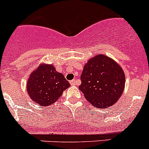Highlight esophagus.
I'll return each instance as SVG.
<instances>
[{"instance_id": "34e87169", "label": "esophagus", "mask_w": 149, "mask_h": 149, "mask_svg": "<svg viewBox=\"0 0 149 149\" xmlns=\"http://www.w3.org/2000/svg\"><path fill=\"white\" fill-rule=\"evenodd\" d=\"M70 84H71L72 86L75 85V84H76V80H75V79H73V80H71V81H70Z\"/></svg>"}]
</instances>
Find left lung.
<instances>
[{
    "label": "left lung",
    "instance_id": "1",
    "mask_svg": "<svg viewBox=\"0 0 149 149\" xmlns=\"http://www.w3.org/2000/svg\"><path fill=\"white\" fill-rule=\"evenodd\" d=\"M81 81L79 88L85 98L95 107L103 109L118 101L124 90L125 77L114 60L100 54L84 65Z\"/></svg>",
    "mask_w": 149,
    "mask_h": 149
}]
</instances>
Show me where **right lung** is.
<instances>
[{
  "mask_svg": "<svg viewBox=\"0 0 149 149\" xmlns=\"http://www.w3.org/2000/svg\"><path fill=\"white\" fill-rule=\"evenodd\" d=\"M70 86L63 75L57 72L53 65L42 63L30 75L26 89L33 101L45 107L56 102Z\"/></svg>",
  "mask_w": 149,
  "mask_h": 149,
  "instance_id": "add662e5",
  "label": "right lung"
}]
</instances>
